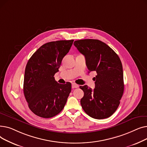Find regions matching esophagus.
Masks as SVG:
<instances>
[{
	"mask_svg": "<svg viewBox=\"0 0 147 147\" xmlns=\"http://www.w3.org/2000/svg\"><path fill=\"white\" fill-rule=\"evenodd\" d=\"M79 88V85L78 84H77L76 83H72V88L74 89V88Z\"/></svg>",
	"mask_w": 147,
	"mask_h": 147,
	"instance_id": "34e87169",
	"label": "esophagus"
}]
</instances>
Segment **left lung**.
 <instances>
[{
  "label": "left lung",
  "mask_w": 147,
  "mask_h": 147,
  "mask_svg": "<svg viewBox=\"0 0 147 147\" xmlns=\"http://www.w3.org/2000/svg\"><path fill=\"white\" fill-rule=\"evenodd\" d=\"M74 45L86 58L88 73L96 71L94 90L87 85L80 104L90 117L103 119L110 117L120 104L123 92V71L120 58L110 46L96 39L76 40Z\"/></svg>",
  "instance_id": "1"
}]
</instances>
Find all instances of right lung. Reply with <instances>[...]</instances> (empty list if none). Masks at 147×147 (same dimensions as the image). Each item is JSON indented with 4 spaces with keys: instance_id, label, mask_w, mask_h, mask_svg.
Listing matches in <instances>:
<instances>
[{
    "instance_id": "1",
    "label": "right lung",
    "mask_w": 147,
    "mask_h": 147,
    "mask_svg": "<svg viewBox=\"0 0 147 147\" xmlns=\"http://www.w3.org/2000/svg\"><path fill=\"white\" fill-rule=\"evenodd\" d=\"M74 40L50 42L42 45L29 59L26 67L23 90L28 105L43 118L55 116L63 109L71 90V84H59L54 78L61 61Z\"/></svg>"
}]
</instances>
